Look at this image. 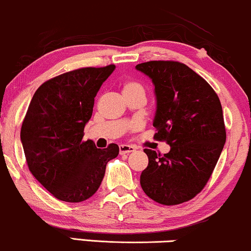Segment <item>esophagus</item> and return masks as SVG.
<instances>
[{"instance_id": "esophagus-1", "label": "esophagus", "mask_w": 251, "mask_h": 251, "mask_svg": "<svg viewBox=\"0 0 251 251\" xmlns=\"http://www.w3.org/2000/svg\"><path fill=\"white\" fill-rule=\"evenodd\" d=\"M134 151H135V147L131 146V145H120V146H119L120 155L129 154V153L134 152Z\"/></svg>"}]
</instances>
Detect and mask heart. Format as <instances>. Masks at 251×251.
Segmentation results:
<instances>
[{
	"label": "heart",
	"mask_w": 251,
	"mask_h": 251,
	"mask_svg": "<svg viewBox=\"0 0 251 251\" xmlns=\"http://www.w3.org/2000/svg\"><path fill=\"white\" fill-rule=\"evenodd\" d=\"M128 93H144V87L137 81L126 80L123 84V95H128Z\"/></svg>",
	"instance_id": "1"
}]
</instances>
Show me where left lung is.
Masks as SVG:
<instances>
[{
  "label": "left lung",
  "mask_w": 251,
  "mask_h": 251,
  "mask_svg": "<svg viewBox=\"0 0 251 251\" xmlns=\"http://www.w3.org/2000/svg\"><path fill=\"white\" fill-rule=\"evenodd\" d=\"M135 69L154 84V138L171 151L144 150L149 166L140 185L149 198L166 206L189 201L204 188L226 143L219 97L191 68L174 60H151Z\"/></svg>",
  "instance_id": "1"
}]
</instances>
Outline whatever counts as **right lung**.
Masks as SVG:
<instances>
[{"mask_svg":"<svg viewBox=\"0 0 251 251\" xmlns=\"http://www.w3.org/2000/svg\"><path fill=\"white\" fill-rule=\"evenodd\" d=\"M116 65L81 68L38 87L21 128L29 171L58 200L81 202L97 192L106 165L119 154L116 144L97 149L83 140L95 97Z\"/></svg>","mask_w":251,"mask_h":251,"instance_id":"1","label":"right lung"}]
</instances>
